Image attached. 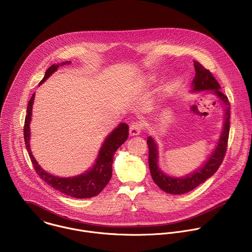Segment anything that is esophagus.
Masks as SVG:
<instances>
[{
  "label": "esophagus",
  "instance_id": "obj_1",
  "mask_svg": "<svg viewBox=\"0 0 252 252\" xmlns=\"http://www.w3.org/2000/svg\"><path fill=\"white\" fill-rule=\"evenodd\" d=\"M142 128H143V125L141 123H139V122L133 123V124H131V126L129 127V134L131 136L138 135L141 132Z\"/></svg>",
  "mask_w": 252,
  "mask_h": 252
}]
</instances>
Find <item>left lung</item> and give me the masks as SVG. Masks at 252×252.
Here are the masks:
<instances>
[{"label": "left lung", "instance_id": "left-lung-1", "mask_svg": "<svg viewBox=\"0 0 252 252\" xmlns=\"http://www.w3.org/2000/svg\"><path fill=\"white\" fill-rule=\"evenodd\" d=\"M194 67L196 71V76L193 81V91H214V94L223 101L226 105V115L224 122V129L222 131L221 137L219 139L218 145L216 146L213 154L210 156L209 159L200 170L195 173L188 175L185 178H173L162 173L158 167V151L157 145L152 137H148L147 144L149 148V167L151 171L152 178L154 182L164 192L173 195L185 194L193 189L197 188L207 178L212 176L221 165L228 146V138L230 132V102L228 97L220 92V85L210 73V71L204 68L200 62L194 61Z\"/></svg>", "mask_w": 252, "mask_h": 252}]
</instances>
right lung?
<instances>
[{
  "instance_id": "add662e5",
  "label": "right lung",
  "mask_w": 252,
  "mask_h": 252,
  "mask_svg": "<svg viewBox=\"0 0 252 252\" xmlns=\"http://www.w3.org/2000/svg\"><path fill=\"white\" fill-rule=\"evenodd\" d=\"M71 61H64L59 64H52L48 68L44 79L40 82L39 86L44 83L51 74L57 70L59 66L70 64ZM34 102V94L28 102L27 115L24 122V141L25 146L33 163V166L42 180L49 184L53 189L59 191L60 193L70 196L76 199H89L98 195L101 191L106 187L108 182L112 177V163L114 153L127 139L128 136V126L126 124H121L113 132L105 139L101 147L99 156L96 159V163L91 168L88 172L81 174L79 176L70 177V178H61L53 176L46 172L38 164L35 158L33 157L30 147H29V138H30V127L29 124L31 121L32 115V106Z\"/></svg>"
}]
</instances>
